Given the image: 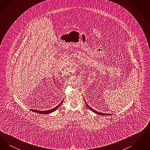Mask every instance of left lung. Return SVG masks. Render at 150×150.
I'll return each mask as SVG.
<instances>
[{
	"mask_svg": "<svg viewBox=\"0 0 150 150\" xmlns=\"http://www.w3.org/2000/svg\"><path fill=\"white\" fill-rule=\"evenodd\" d=\"M86 102V106L87 107H88L91 111H92L93 112H94V113H96V114H99L100 115H110V114H104V113H101V112H97V111H95V110H93V108H91V107H89V106H88V105L86 103V102Z\"/></svg>",
	"mask_w": 150,
	"mask_h": 150,
	"instance_id": "obj_1",
	"label": "left lung"
}]
</instances>
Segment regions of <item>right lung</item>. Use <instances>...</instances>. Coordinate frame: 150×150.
Returning <instances> with one entry per match:
<instances>
[{
    "mask_svg": "<svg viewBox=\"0 0 150 150\" xmlns=\"http://www.w3.org/2000/svg\"><path fill=\"white\" fill-rule=\"evenodd\" d=\"M63 101H62L57 106H56L54 108H53V109H51V110H47V111H39V110H31L32 111H34L36 113H39V114H50L51 112L56 111L57 109V108L59 107V106L61 105V104L62 103Z\"/></svg>",
    "mask_w": 150,
    "mask_h": 150,
    "instance_id": "obj_1",
    "label": "right lung"
}]
</instances>
